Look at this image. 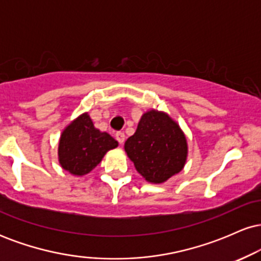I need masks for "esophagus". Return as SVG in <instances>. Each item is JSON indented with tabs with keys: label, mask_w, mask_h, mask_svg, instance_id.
I'll return each instance as SVG.
<instances>
[{
	"label": "esophagus",
	"mask_w": 261,
	"mask_h": 261,
	"mask_svg": "<svg viewBox=\"0 0 261 261\" xmlns=\"http://www.w3.org/2000/svg\"><path fill=\"white\" fill-rule=\"evenodd\" d=\"M115 137H116V140H118V142L120 143V145H122V143H124V141H125V134L124 133L119 131V133L115 134Z\"/></svg>",
	"instance_id": "obj_1"
}]
</instances>
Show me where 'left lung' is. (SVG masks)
Wrapping results in <instances>:
<instances>
[{
	"instance_id": "1",
	"label": "left lung",
	"mask_w": 261,
	"mask_h": 261,
	"mask_svg": "<svg viewBox=\"0 0 261 261\" xmlns=\"http://www.w3.org/2000/svg\"><path fill=\"white\" fill-rule=\"evenodd\" d=\"M124 148L137 172L152 184H163L181 172L188 158L184 131L168 114L155 109L142 114Z\"/></svg>"
}]
</instances>
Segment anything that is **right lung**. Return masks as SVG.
Instances as JSON below:
<instances>
[{"instance_id": "add662e5", "label": "right lung", "mask_w": 261, "mask_h": 261, "mask_svg": "<svg viewBox=\"0 0 261 261\" xmlns=\"http://www.w3.org/2000/svg\"><path fill=\"white\" fill-rule=\"evenodd\" d=\"M118 141L101 133L88 113L81 114L62 130L59 140V163L70 174L83 176L91 173L108 151L118 147Z\"/></svg>"}]
</instances>
